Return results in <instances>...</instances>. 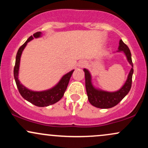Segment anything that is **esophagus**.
Returning a JSON list of instances; mask_svg holds the SVG:
<instances>
[{
	"instance_id": "esophagus-1",
	"label": "esophagus",
	"mask_w": 148,
	"mask_h": 148,
	"mask_svg": "<svg viewBox=\"0 0 148 148\" xmlns=\"http://www.w3.org/2000/svg\"><path fill=\"white\" fill-rule=\"evenodd\" d=\"M86 64H87L86 61L81 60V61H80L79 63H78V66H79V67H84L85 66H86Z\"/></svg>"
}]
</instances>
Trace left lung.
Instances as JSON below:
<instances>
[{"mask_svg":"<svg viewBox=\"0 0 148 148\" xmlns=\"http://www.w3.org/2000/svg\"><path fill=\"white\" fill-rule=\"evenodd\" d=\"M118 51H123L126 56L127 60L132 65L128 77L124 86L115 92H107L97 89L92 84L90 73L88 69H84L85 79H86V88L88 100L92 106L99 108H109L116 106L118 103L128 94L132 83V75L134 73L133 62L132 60V54L129 47L120 40L119 42Z\"/></svg>","mask_w":148,"mask_h":148,"instance_id":"1","label":"left lung"}]
</instances>
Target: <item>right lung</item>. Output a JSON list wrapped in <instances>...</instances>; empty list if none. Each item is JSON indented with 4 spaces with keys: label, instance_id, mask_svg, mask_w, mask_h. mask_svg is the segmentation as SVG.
<instances>
[{
    "label": "right lung",
    "instance_id": "right-lung-1",
    "mask_svg": "<svg viewBox=\"0 0 148 148\" xmlns=\"http://www.w3.org/2000/svg\"><path fill=\"white\" fill-rule=\"evenodd\" d=\"M41 32H37V33H34L33 36H30L26 40V42L18 49L17 53H16V62H15V66L14 68V76L16 86H17L18 92L21 94V95L25 100L35 105V106L45 107L58 102L63 97L64 93L66 89H67L69 79H70L71 76H72L74 70H72L71 72L66 74L65 75H64L56 86H55L51 89L47 90L40 92L32 91L27 88H25V86H23L20 83L19 80L18 79V69H19L20 59H21L22 51H23L25 46L27 45V43L29 42L30 40H33V37L38 38V37H41Z\"/></svg>",
    "mask_w": 148,
    "mask_h": 148
}]
</instances>
